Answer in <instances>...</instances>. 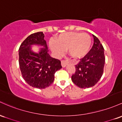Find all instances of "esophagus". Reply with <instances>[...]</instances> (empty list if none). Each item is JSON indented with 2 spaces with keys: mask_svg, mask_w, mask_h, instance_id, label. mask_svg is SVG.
<instances>
[{
  "mask_svg": "<svg viewBox=\"0 0 122 122\" xmlns=\"http://www.w3.org/2000/svg\"><path fill=\"white\" fill-rule=\"evenodd\" d=\"M68 63H69V61H66V60H63V61H61V66H62L63 67H65Z\"/></svg>",
  "mask_w": 122,
  "mask_h": 122,
  "instance_id": "1",
  "label": "esophagus"
}]
</instances>
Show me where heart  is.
Returning <instances> with one entry per match:
<instances>
[{
  "label": "heart",
  "mask_w": 122,
  "mask_h": 122,
  "mask_svg": "<svg viewBox=\"0 0 122 122\" xmlns=\"http://www.w3.org/2000/svg\"><path fill=\"white\" fill-rule=\"evenodd\" d=\"M92 39L86 33L66 32L56 37L55 41H50V47L57 56H61L66 50L73 58L84 57L89 51Z\"/></svg>",
  "instance_id": "obj_1"
}]
</instances>
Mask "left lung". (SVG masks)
I'll use <instances>...</instances> for the list:
<instances>
[{
	"label": "left lung",
	"instance_id": "left-lung-1",
	"mask_svg": "<svg viewBox=\"0 0 122 122\" xmlns=\"http://www.w3.org/2000/svg\"><path fill=\"white\" fill-rule=\"evenodd\" d=\"M93 46L90 51L81 59L71 76L72 82L80 88L95 85L103 74L105 64L104 49L99 40L93 35Z\"/></svg>",
	"mask_w": 122,
	"mask_h": 122
}]
</instances>
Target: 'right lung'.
Returning a JSON list of instances; mask_svg holds the SVG:
<instances>
[{"label": "right lung", "mask_w": 122, "mask_h": 122, "mask_svg": "<svg viewBox=\"0 0 122 122\" xmlns=\"http://www.w3.org/2000/svg\"><path fill=\"white\" fill-rule=\"evenodd\" d=\"M33 45L43 46L39 53L31 51ZM44 35L41 31L29 36L19 49V65L23 78L31 86L38 89L48 87L54 81V75L61 68L59 60L49 55Z\"/></svg>", "instance_id": "add662e5"}]
</instances>
